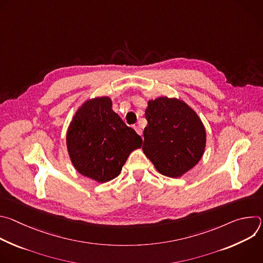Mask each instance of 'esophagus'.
Masks as SVG:
<instances>
[{"mask_svg":"<svg viewBox=\"0 0 263 263\" xmlns=\"http://www.w3.org/2000/svg\"><path fill=\"white\" fill-rule=\"evenodd\" d=\"M134 129H135V131L137 132V134L142 135V129H141L139 126H134Z\"/></svg>","mask_w":263,"mask_h":263,"instance_id":"obj_1","label":"esophagus"}]
</instances>
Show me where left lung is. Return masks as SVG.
Returning <instances> with one entry per match:
<instances>
[{"instance_id": "obj_1", "label": "left lung", "mask_w": 263, "mask_h": 263, "mask_svg": "<svg viewBox=\"0 0 263 263\" xmlns=\"http://www.w3.org/2000/svg\"><path fill=\"white\" fill-rule=\"evenodd\" d=\"M144 116L142 151L161 175L179 178L200 161L206 130L193 108L176 98L160 97L147 102Z\"/></svg>"}]
</instances>
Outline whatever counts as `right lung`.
Listing matches in <instances>:
<instances>
[{
    "label": "right lung",
    "instance_id": "right-lung-1",
    "mask_svg": "<svg viewBox=\"0 0 263 263\" xmlns=\"http://www.w3.org/2000/svg\"><path fill=\"white\" fill-rule=\"evenodd\" d=\"M141 137L112 110L108 97L87 100L76 111L66 133L73 167L99 183L118 177Z\"/></svg>",
    "mask_w": 263,
    "mask_h": 263
}]
</instances>
